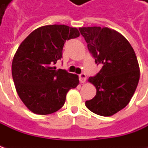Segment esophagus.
Returning a JSON list of instances; mask_svg holds the SVG:
<instances>
[{
	"label": "esophagus",
	"instance_id": "1",
	"mask_svg": "<svg viewBox=\"0 0 148 148\" xmlns=\"http://www.w3.org/2000/svg\"><path fill=\"white\" fill-rule=\"evenodd\" d=\"M79 79H80V82L81 83H85L86 81V75L85 73H82L79 75Z\"/></svg>",
	"mask_w": 148,
	"mask_h": 148
}]
</instances>
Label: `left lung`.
<instances>
[{"label":"left lung","mask_w":148,"mask_h":148,"mask_svg":"<svg viewBox=\"0 0 148 148\" xmlns=\"http://www.w3.org/2000/svg\"><path fill=\"white\" fill-rule=\"evenodd\" d=\"M100 71L88 82L96 88L93 99L86 101L91 112L111 116L123 110L132 99L140 77L134 49L121 34L107 27L79 28Z\"/></svg>","instance_id":"8db88e82"}]
</instances>
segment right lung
I'll return each instance as SVG.
<instances>
[{"label":"right lung","mask_w":148,"mask_h":148,"mask_svg":"<svg viewBox=\"0 0 148 148\" xmlns=\"http://www.w3.org/2000/svg\"><path fill=\"white\" fill-rule=\"evenodd\" d=\"M77 28L64 25L39 27L21 43L12 61V77L17 94L34 114H49L60 110L66 93L79 78L54 64L62 58L66 40L79 37Z\"/></svg>","instance_id":"add662e5"}]
</instances>
